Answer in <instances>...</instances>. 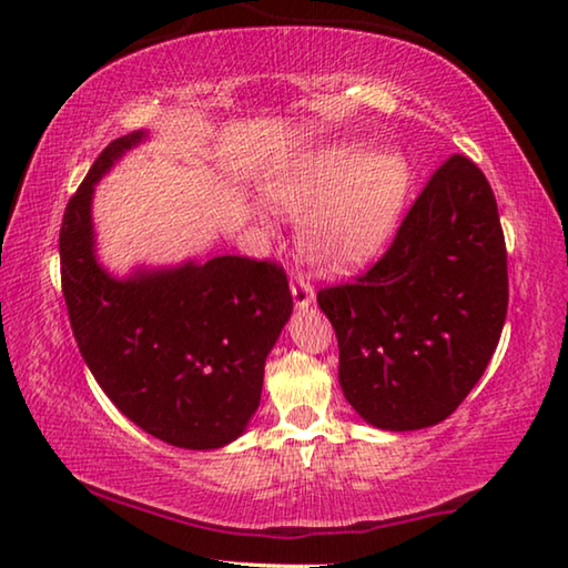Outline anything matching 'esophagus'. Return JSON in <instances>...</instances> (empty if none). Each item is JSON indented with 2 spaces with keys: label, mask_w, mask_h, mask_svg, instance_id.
Here are the masks:
<instances>
[{
  "label": "esophagus",
  "mask_w": 568,
  "mask_h": 568,
  "mask_svg": "<svg viewBox=\"0 0 568 568\" xmlns=\"http://www.w3.org/2000/svg\"><path fill=\"white\" fill-rule=\"evenodd\" d=\"M291 293H293V303L297 311H305L307 305L315 301V293H313V285L305 281V277L295 275L293 283H291Z\"/></svg>",
  "instance_id": "34e87169"
}]
</instances>
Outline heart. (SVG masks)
Masks as SVG:
<instances>
[{
  "label": "heart",
  "instance_id": "obj_1",
  "mask_svg": "<svg viewBox=\"0 0 568 568\" xmlns=\"http://www.w3.org/2000/svg\"><path fill=\"white\" fill-rule=\"evenodd\" d=\"M410 168L388 148L328 142L275 160L265 170L261 192L267 205L301 217L297 245L307 263L331 273L363 265L386 243L406 203ZM267 227L261 207L253 210Z\"/></svg>",
  "mask_w": 568,
  "mask_h": 568
}]
</instances>
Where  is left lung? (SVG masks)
Instances as JSON below:
<instances>
[{
	"label": "left lung",
	"mask_w": 568,
	"mask_h": 568,
	"mask_svg": "<svg viewBox=\"0 0 568 568\" xmlns=\"http://www.w3.org/2000/svg\"><path fill=\"white\" fill-rule=\"evenodd\" d=\"M345 400L381 430H418L454 413L498 345L508 305L494 190L454 155L408 210L388 253L353 285L325 287Z\"/></svg>",
	"instance_id": "8db88e82"
}]
</instances>
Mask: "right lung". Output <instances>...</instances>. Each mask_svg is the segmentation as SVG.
Here are the masks:
<instances>
[{"label": "right lung", "mask_w": 568, "mask_h": 568, "mask_svg": "<svg viewBox=\"0 0 568 568\" xmlns=\"http://www.w3.org/2000/svg\"><path fill=\"white\" fill-rule=\"evenodd\" d=\"M148 140L138 130L110 142L67 205L64 303L94 381L134 426L178 448H223L261 406L265 361L293 297L281 267L250 257H187L124 275L100 261L94 185Z\"/></svg>", "instance_id": "1"}]
</instances>
